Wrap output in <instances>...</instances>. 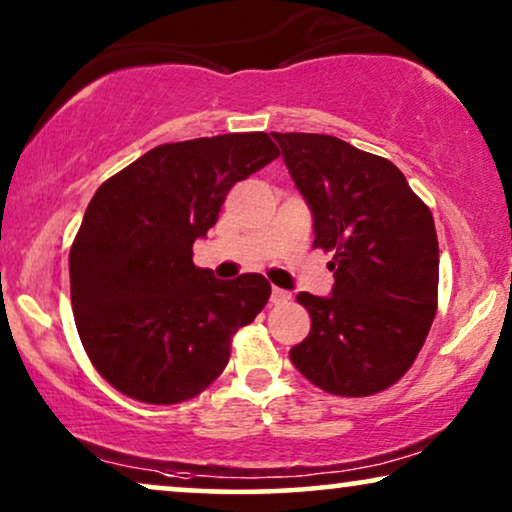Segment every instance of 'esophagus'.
I'll list each match as a JSON object with an SVG mask.
<instances>
[{
    "label": "esophagus",
    "mask_w": 512,
    "mask_h": 512,
    "mask_svg": "<svg viewBox=\"0 0 512 512\" xmlns=\"http://www.w3.org/2000/svg\"><path fill=\"white\" fill-rule=\"evenodd\" d=\"M291 298V293L289 291H284V289H272V296H270V303L272 305H279V303H286V300Z\"/></svg>",
    "instance_id": "esophagus-1"
}]
</instances>
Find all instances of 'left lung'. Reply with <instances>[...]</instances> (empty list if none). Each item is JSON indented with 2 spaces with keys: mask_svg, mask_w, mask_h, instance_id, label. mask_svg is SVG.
I'll return each instance as SVG.
<instances>
[{
  "mask_svg": "<svg viewBox=\"0 0 512 512\" xmlns=\"http://www.w3.org/2000/svg\"><path fill=\"white\" fill-rule=\"evenodd\" d=\"M272 137L312 209L314 247L333 251L331 296H296L312 328L291 361L328 394L373 396L408 373L436 317L431 209L387 158L331 135Z\"/></svg>",
  "mask_w": 512,
  "mask_h": 512,
  "instance_id": "8db88e82",
  "label": "left lung"
}]
</instances>
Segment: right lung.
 Returning a JSON list of instances; mask_svg holds the SVG:
<instances>
[{
    "instance_id": "right-lung-1",
    "label": "right lung",
    "mask_w": 512,
    "mask_h": 512,
    "mask_svg": "<svg viewBox=\"0 0 512 512\" xmlns=\"http://www.w3.org/2000/svg\"><path fill=\"white\" fill-rule=\"evenodd\" d=\"M279 156L265 132L160 144L104 181L69 251L79 338L111 387L172 405L223 373L230 342L270 298L258 272L221 282L195 268L193 242L237 181Z\"/></svg>"
}]
</instances>
